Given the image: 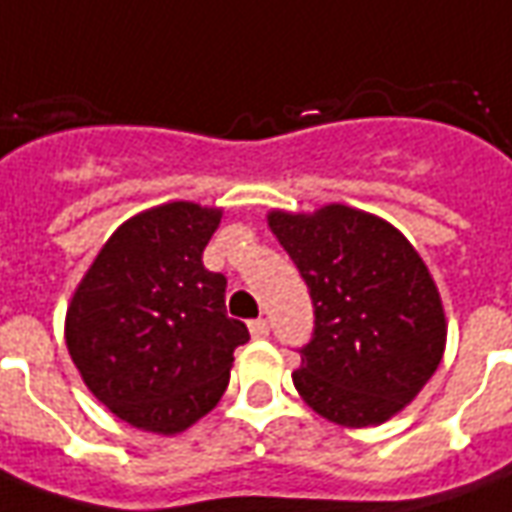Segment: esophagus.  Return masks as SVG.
<instances>
[{
  "mask_svg": "<svg viewBox=\"0 0 512 512\" xmlns=\"http://www.w3.org/2000/svg\"><path fill=\"white\" fill-rule=\"evenodd\" d=\"M249 332H252V338H268V321L266 318H255V321H249Z\"/></svg>",
  "mask_w": 512,
  "mask_h": 512,
  "instance_id": "1",
  "label": "esophagus"
}]
</instances>
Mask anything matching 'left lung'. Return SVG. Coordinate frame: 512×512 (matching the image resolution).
<instances>
[{
    "label": "left lung",
    "instance_id": "8db88e82",
    "mask_svg": "<svg viewBox=\"0 0 512 512\" xmlns=\"http://www.w3.org/2000/svg\"><path fill=\"white\" fill-rule=\"evenodd\" d=\"M268 227L313 299L296 391L343 427L388 421L443 357L446 318L424 260L391 224L343 205L271 213Z\"/></svg>",
    "mask_w": 512,
    "mask_h": 512
}]
</instances>
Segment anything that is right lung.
Wrapping results in <instances>:
<instances>
[{
    "mask_svg": "<svg viewBox=\"0 0 512 512\" xmlns=\"http://www.w3.org/2000/svg\"><path fill=\"white\" fill-rule=\"evenodd\" d=\"M219 221L221 210L191 202L146 210L110 235L71 299L74 366L138 430L174 435L210 413L249 341L227 316V277L202 263Z\"/></svg>",
    "mask_w": 512,
    "mask_h": 512,
    "instance_id": "right-lung-1",
    "label": "right lung"
}]
</instances>
